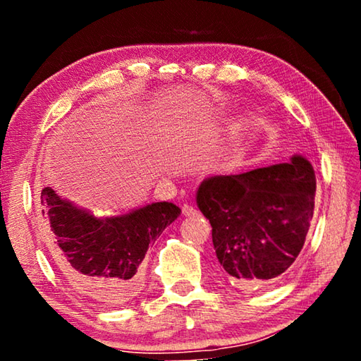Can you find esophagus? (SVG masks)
<instances>
[{"label": "esophagus", "mask_w": 361, "mask_h": 361, "mask_svg": "<svg viewBox=\"0 0 361 361\" xmlns=\"http://www.w3.org/2000/svg\"><path fill=\"white\" fill-rule=\"evenodd\" d=\"M181 210H183V215H185V216H194V215H197V210H195L192 205L185 204V205H183Z\"/></svg>", "instance_id": "esophagus-1"}]
</instances>
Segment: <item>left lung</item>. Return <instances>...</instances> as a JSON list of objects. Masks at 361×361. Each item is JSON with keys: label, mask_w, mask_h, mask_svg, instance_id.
Masks as SVG:
<instances>
[{"label": "left lung", "mask_w": 361, "mask_h": 361, "mask_svg": "<svg viewBox=\"0 0 361 361\" xmlns=\"http://www.w3.org/2000/svg\"><path fill=\"white\" fill-rule=\"evenodd\" d=\"M315 173L307 159L216 175L197 189V205L212 224L219 269L240 290L283 277L302 250L314 216Z\"/></svg>", "instance_id": "8db88e82"}]
</instances>
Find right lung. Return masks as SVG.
Instances as JSON below:
<instances>
[{"mask_svg": "<svg viewBox=\"0 0 361 361\" xmlns=\"http://www.w3.org/2000/svg\"><path fill=\"white\" fill-rule=\"evenodd\" d=\"M180 212L170 202H156L121 216L97 218L52 188L41 191L42 226L54 262L73 288L105 309L138 295L148 247Z\"/></svg>", "mask_w": 361, "mask_h": 361, "instance_id": "1", "label": "right lung"}]
</instances>
